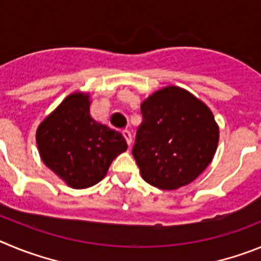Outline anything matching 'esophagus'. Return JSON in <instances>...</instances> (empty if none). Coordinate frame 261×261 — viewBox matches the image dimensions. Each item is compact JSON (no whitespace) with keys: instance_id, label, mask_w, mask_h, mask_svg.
<instances>
[{"instance_id":"esophagus-1","label":"esophagus","mask_w":261,"mask_h":261,"mask_svg":"<svg viewBox=\"0 0 261 261\" xmlns=\"http://www.w3.org/2000/svg\"><path fill=\"white\" fill-rule=\"evenodd\" d=\"M122 134H123V136H125L126 142H127L128 147H130L131 143H133V135H131V131H128V130H123V131H122Z\"/></svg>"}]
</instances>
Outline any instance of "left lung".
I'll use <instances>...</instances> for the list:
<instances>
[{"label":"left lung","mask_w":261,"mask_h":261,"mask_svg":"<svg viewBox=\"0 0 261 261\" xmlns=\"http://www.w3.org/2000/svg\"><path fill=\"white\" fill-rule=\"evenodd\" d=\"M133 154L147 183L177 190L212 163L220 128L212 110L185 88L166 86L140 104Z\"/></svg>","instance_id":"obj_1"}]
</instances>
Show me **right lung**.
<instances>
[{
    "label": "right lung",
    "mask_w": 261,
    "mask_h": 261,
    "mask_svg": "<svg viewBox=\"0 0 261 261\" xmlns=\"http://www.w3.org/2000/svg\"><path fill=\"white\" fill-rule=\"evenodd\" d=\"M90 107V93H70L36 130L40 159L76 190L104 179L113 160L127 149L123 135L93 119Z\"/></svg>",
    "instance_id": "obj_1"
}]
</instances>
